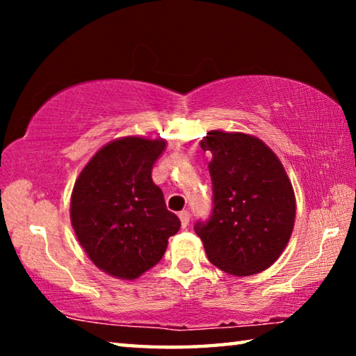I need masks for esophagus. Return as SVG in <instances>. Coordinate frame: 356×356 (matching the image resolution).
<instances>
[{"mask_svg": "<svg viewBox=\"0 0 356 356\" xmlns=\"http://www.w3.org/2000/svg\"><path fill=\"white\" fill-rule=\"evenodd\" d=\"M179 218H180V222H182V227L188 226V222H190V212H188V210H182V212L179 213Z\"/></svg>", "mask_w": 356, "mask_h": 356, "instance_id": "obj_1", "label": "esophagus"}]
</instances>
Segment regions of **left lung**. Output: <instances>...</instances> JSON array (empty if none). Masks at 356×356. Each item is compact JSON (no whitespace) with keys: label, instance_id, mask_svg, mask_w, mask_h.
Returning a JSON list of instances; mask_svg holds the SVG:
<instances>
[{"label":"left lung","instance_id":"left-lung-1","mask_svg":"<svg viewBox=\"0 0 356 356\" xmlns=\"http://www.w3.org/2000/svg\"><path fill=\"white\" fill-rule=\"evenodd\" d=\"M201 147L212 152L213 207L195 232L209 261L234 276L264 272L286 248L295 222L284 168L259 138L237 131H209Z\"/></svg>","mask_w":356,"mask_h":356}]
</instances>
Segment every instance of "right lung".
<instances>
[{
  "mask_svg": "<svg viewBox=\"0 0 356 356\" xmlns=\"http://www.w3.org/2000/svg\"><path fill=\"white\" fill-rule=\"evenodd\" d=\"M163 140L127 136L102 147L78 176L70 220L89 259L105 273L135 280L163 257L180 227L152 168Z\"/></svg>",
  "mask_w": 356,
  "mask_h": 356,
  "instance_id": "right-lung-1",
  "label": "right lung"
}]
</instances>
